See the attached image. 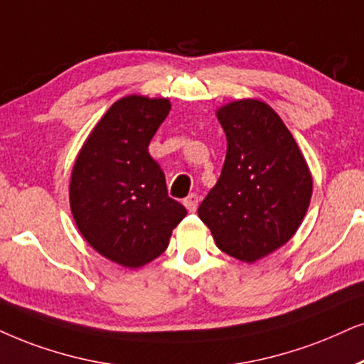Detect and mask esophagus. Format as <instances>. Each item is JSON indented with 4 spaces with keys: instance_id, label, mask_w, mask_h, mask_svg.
Returning <instances> with one entry per match:
<instances>
[{
    "instance_id": "obj_1",
    "label": "esophagus",
    "mask_w": 364,
    "mask_h": 364,
    "mask_svg": "<svg viewBox=\"0 0 364 364\" xmlns=\"http://www.w3.org/2000/svg\"><path fill=\"white\" fill-rule=\"evenodd\" d=\"M183 205L186 206L188 211H196L198 208V195H195V193H191V195H188L185 200H183Z\"/></svg>"
}]
</instances>
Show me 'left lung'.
Listing matches in <instances>:
<instances>
[{
    "mask_svg": "<svg viewBox=\"0 0 364 364\" xmlns=\"http://www.w3.org/2000/svg\"><path fill=\"white\" fill-rule=\"evenodd\" d=\"M227 156L198 216L216 247L257 262L291 240L304 220L312 176L291 131L262 100L242 99L216 110Z\"/></svg>",
    "mask_w": 364,
    "mask_h": 364,
    "instance_id": "8db88e82",
    "label": "left lung"
}]
</instances>
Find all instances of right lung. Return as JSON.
<instances>
[{
	"mask_svg": "<svg viewBox=\"0 0 364 364\" xmlns=\"http://www.w3.org/2000/svg\"><path fill=\"white\" fill-rule=\"evenodd\" d=\"M169 99L127 95L110 105L82 146L70 178V210L82 237L105 259L137 269L168 248L186 208L168 196L149 142Z\"/></svg>",
	"mask_w": 364,
	"mask_h": 364,
	"instance_id": "obj_1",
	"label": "right lung"
}]
</instances>
